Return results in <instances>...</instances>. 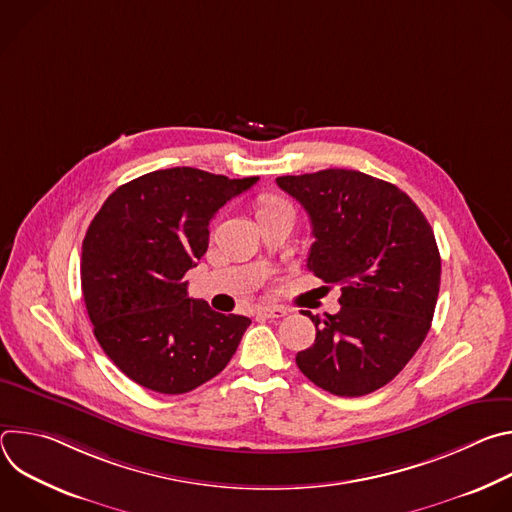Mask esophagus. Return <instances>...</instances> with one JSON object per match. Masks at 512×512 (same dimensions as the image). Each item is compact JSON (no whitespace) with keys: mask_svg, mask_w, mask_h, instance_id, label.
Wrapping results in <instances>:
<instances>
[{"mask_svg":"<svg viewBox=\"0 0 512 512\" xmlns=\"http://www.w3.org/2000/svg\"><path fill=\"white\" fill-rule=\"evenodd\" d=\"M257 316H263V318H283V316H287V310L279 308V306H269V308H259Z\"/></svg>","mask_w":512,"mask_h":512,"instance_id":"1","label":"esophagus"}]
</instances>
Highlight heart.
I'll list each match as a JSON object with an SVG mask.
<instances>
[{
  "mask_svg": "<svg viewBox=\"0 0 512 512\" xmlns=\"http://www.w3.org/2000/svg\"><path fill=\"white\" fill-rule=\"evenodd\" d=\"M281 204H285V200H281V198H275V196H269V198H265V200L261 202V208H259V212H261V210H269V208H275V206H281Z\"/></svg>",
  "mask_w": 512,
  "mask_h": 512,
  "instance_id": "obj_1",
  "label": "heart"
}]
</instances>
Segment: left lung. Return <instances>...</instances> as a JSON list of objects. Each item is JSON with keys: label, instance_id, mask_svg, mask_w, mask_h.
<instances>
[{"label": "left lung", "instance_id": "8db88e82", "mask_svg": "<svg viewBox=\"0 0 512 512\" xmlns=\"http://www.w3.org/2000/svg\"><path fill=\"white\" fill-rule=\"evenodd\" d=\"M275 182L310 216L308 269L342 289L338 314L306 312L316 340L298 352V367L332 395H369L429 332L442 275L433 231L403 190L369 174L330 168Z\"/></svg>", "mask_w": 512, "mask_h": 512}]
</instances>
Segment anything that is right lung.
Masks as SVG:
<instances>
[{"instance_id":"add662e5","label":"right lung","mask_w":512,"mask_h":512,"mask_svg":"<svg viewBox=\"0 0 512 512\" xmlns=\"http://www.w3.org/2000/svg\"><path fill=\"white\" fill-rule=\"evenodd\" d=\"M257 180L156 170L119 186L95 214L83 241V298L97 342L137 385L188 393L233 358L251 320L188 298L184 275L206 253L218 208Z\"/></svg>"}]
</instances>
